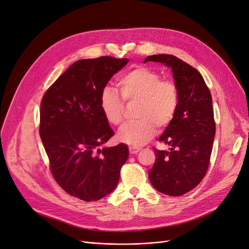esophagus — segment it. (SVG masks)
I'll use <instances>...</instances> for the list:
<instances>
[{
    "label": "esophagus",
    "mask_w": 249,
    "mask_h": 249,
    "mask_svg": "<svg viewBox=\"0 0 249 249\" xmlns=\"http://www.w3.org/2000/svg\"><path fill=\"white\" fill-rule=\"evenodd\" d=\"M129 150H130V154L132 155H135V154H138L140 152V148L139 147H134V146H130L129 147Z\"/></svg>",
    "instance_id": "34e87169"
}]
</instances>
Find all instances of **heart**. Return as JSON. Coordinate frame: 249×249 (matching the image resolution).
<instances>
[{"label": "heart", "mask_w": 249, "mask_h": 249, "mask_svg": "<svg viewBox=\"0 0 249 249\" xmlns=\"http://www.w3.org/2000/svg\"><path fill=\"white\" fill-rule=\"evenodd\" d=\"M122 96L116 89L105 86L100 94V107L107 122L120 125L124 122L125 102H138V120L125 124L117 134L118 141L139 147L145 144L159 129L166 127L175 118L178 107V90L175 82L162 80L160 73L138 66L118 80Z\"/></svg>", "instance_id": "obj_1"}]
</instances>
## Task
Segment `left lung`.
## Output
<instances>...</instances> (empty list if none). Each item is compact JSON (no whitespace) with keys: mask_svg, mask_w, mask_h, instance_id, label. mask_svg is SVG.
I'll use <instances>...</instances> for the list:
<instances>
[{"mask_svg":"<svg viewBox=\"0 0 249 249\" xmlns=\"http://www.w3.org/2000/svg\"><path fill=\"white\" fill-rule=\"evenodd\" d=\"M147 61L169 67L178 90V107L159 141L169 150L154 148L156 161L148 171L156 190L179 196L196 187L206 176L216 126L212 96L201 74L172 55H152Z\"/></svg>","mask_w":249,"mask_h":249,"instance_id":"8db88e82","label":"left lung"}]
</instances>
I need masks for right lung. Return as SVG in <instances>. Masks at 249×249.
Here are the masks:
<instances>
[{
	"label": "right lung",
	"instance_id": "1",
	"mask_svg": "<svg viewBox=\"0 0 249 249\" xmlns=\"http://www.w3.org/2000/svg\"><path fill=\"white\" fill-rule=\"evenodd\" d=\"M129 59L104 56L71 64L44 93L39 133L57 183L72 196L99 200L115 189L129 149L101 146L114 135L100 107L102 89Z\"/></svg>",
	"mask_w": 249,
	"mask_h": 249
}]
</instances>
